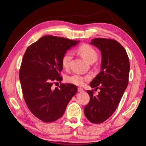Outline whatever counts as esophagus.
Returning <instances> with one entry per match:
<instances>
[{"label": "esophagus", "instance_id": "esophagus-1", "mask_svg": "<svg viewBox=\"0 0 146 146\" xmlns=\"http://www.w3.org/2000/svg\"><path fill=\"white\" fill-rule=\"evenodd\" d=\"M78 92H83V89H82V88L79 87L78 89Z\"/></svg>", "mask_w": 146, "mask_h": 146}]
</instances>
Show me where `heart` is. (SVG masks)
<instances>
[{"instance_id": "obj_1", "label": "heart", "mask_w": 146, "mask_h": 146, "mask_svg": "<svg viewBox=\"0 0 146 146\" xmlns=\"http://www.w3.org/2000/svg\"><path fill=\"white\" fill-rule=\"evenodd\" d=\"M78 52L81 54V56L89 63L91 61H95L97 59L98 54L96 51L89 44H83L80 46L78 48ZM72 58V52L71 51H67L63 55L61 60L62 65H63V68H68ZM90 76L89 75L84 76L75 74L67 77L66 81L72 84L82 86L86 81L90 80Z\"/></svg>"}]
</instances>
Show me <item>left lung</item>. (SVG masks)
<instances>
[{
    "label": "left lung",
    "mask_w": 146,
    "mask_h": 146,
    "mask_svg": "<svg viewBox=\"0 0 146 146\" xmlns=\"http://www.w3.org/2000/svg\"><path fill=\"white\" fill-rule=\"evenodd\" d=\"M90 44L98 48L102 55L101 71L90 83L94 90L100 91L94 95L93 90H87L90 102L84 113L90 122L100 123L118 107L128 85L130 64L125 48L115 40L95 38Z\"/></svg>",
    "instance_id": "8db88e82"
}]
</instances>
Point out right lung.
<instances>
[{
    "instance_id": "add662e5",
    "label": "right lung",
    "mask_w": 146,
    "mask_h": 146,
    "mask_svg": "<svg viewBox=\"0 0 146 146\" xmlns=\"http://www.w3.org/2000/svg\"><path fill=\"white\" fill-rule=\"evenodd\" d=\"M80 40L46 35L31 44L24 54L19 79L24 99L32 113L44 122L63 115L66 106L77 92L70 83L52 88L54 81H61L63 55Z\"/></svg>"
}]
</instances>
